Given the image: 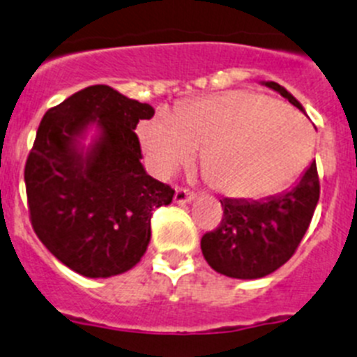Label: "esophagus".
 I'll list each match as a JSON object with an SVG mask.
<instances>
[{"label":"esophagus","instance_id":"34e87169","mask_svg":"<svg viewBox=\"0 0 357 357\" xmlns=\"http://www.w3.org/2000/svg\"><path fill=\"white\" fill-rule=\"evenodd\" d=\"M193 198H195L193 191H189V189H185V188H176V191H175L176 204H188V202H191Z\"/></svg>","mask_w":357,"mask_h":357}]
</instances>
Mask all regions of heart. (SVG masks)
I'll return each mask as SVG.
<instances>
[{"instance_id": "heart-1", "label": "heart", "mask_w": 357, "mask_h": 357, "mask_svg": "<svg viewBox=\"0 0 357 357\" xmlns=\"http://www.w3.org/2000/svg\"><path fill=\"white\" fill-rule=\"evenodd\" d=\"M150 168L168 176L193 162L222 193L257 198L291 184L307 166L313 135L296 110L254 91H229L159 110L139 128Z\"/></svg>"}]
</instances>
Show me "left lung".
<instances>
[{
	"instance_id": "8db88e82",
	"label": "left lung",
	"mask_w": 357,
	"mask_h": 357,
	"mask_svg": "<svg viewBox=\"0 0 357 357\" xmlns=\"http://www.w3.org/2000/svg\"><path fill=\"white\" fill-rule=\"evenodd\" d=\"M302 109L296 98L268 82ZM320 198L317 162H311L295 188L266 200H222L220 225L202 236V254L213 270L232 279H259L291 259L307 230Z\"/></svg>"
}]
</instances>
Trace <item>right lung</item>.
<instances>
[{
	"label": "right lung",
	"instance_id": "right-lung-1",
	"mask_svg": "<svg viewBox=\"0 0 357 357\" xmlns=\"http://www.w3.org/2000/svg\"><path fill=\"white\" fill-rule=\"evenodd\" d=\"M148 103L109 85H91L46 110L24 164L28 213L37 238L84 277L127 272L150 243L153 209L175 189L144 172L135 127L151 119ZM91 122L100 137L87 154L77 137Z\"/></svg>",
	"mask_w": 357,
	"mask_h": 357
}]
</instances>
